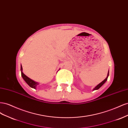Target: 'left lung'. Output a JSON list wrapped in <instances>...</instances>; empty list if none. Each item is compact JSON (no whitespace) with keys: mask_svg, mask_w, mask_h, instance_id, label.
<instances>
[{"mask_svg":"<svg viewBox=\"0 0 128 128\" xmlns=\"http://www.w3.org/2000/svg\"><path fill=\"white\" fill-rule=\"evenodd\" d=\"M108 76H109V70H108V74H107V77H106V78L104 79L103 81H102V82H101V83H100L99 84H98L97 86H96L94 89H93V91H94V90H98V89L101 87L103 84H104V83H105L106 81H107V78H108Z\"/></svg>","mask_w":128,"mask_h":128,"instance_id":"left-lung-1","label":"left lung"}]
</instances>
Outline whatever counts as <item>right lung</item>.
Wrapping results in <instances>:
<instances>
[{
	"instance_id": "obj_1",
	"label": "right lung",
	"mask_w": 128,
	"mask_h": 128,
	"mask_svg": "<svg viewBox=\"0 0 128 128\" xmlns=\"http://www.w3.org/2000/svg\"><path fill=\"white\" fill-rule=\"evenodd\" d=\"M22 65H21V76L22 77L23 79L24 80L25 82L28 84V85L29 86H30L31 88H34V89H36L37 86H38V85L40 84V83H38V82H35V81H34V80L30 79V78L28 76H26L24 74L23 72H22Z\"/></svg>"
}]
</instances>
